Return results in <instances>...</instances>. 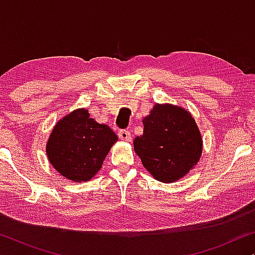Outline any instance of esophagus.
Wrapping results in <instances>:
<instances>
[{"label": "esophagus", "mask_w": 255, "mask_h": 255, "mask_svg": "<svg viewBox=\"0 0 255 255\" xmlns=\"http://www.w3.org/2000/svg\"><path fill=\"white\" fill-rule=\"evenodd\" d=\"M118 137H120L121 140L123 141H131V134L130 132L127 130H121L118 132Z\"/></svg>", "instance_id": "esophagus-1"}]
</instances>
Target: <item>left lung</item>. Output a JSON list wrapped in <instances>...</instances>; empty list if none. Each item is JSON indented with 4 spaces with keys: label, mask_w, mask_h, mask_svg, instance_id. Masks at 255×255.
<instances>
[{
    "label": "left lung",
    "mask_w": 255,
    "mask_h": 255,
    "mask_svg": "<svg viewBox=\"0 0 255 255\" xmlns=\"http://www.w3.org/2000/svg\"><path fill=\"white\" fill-rule=\"evenodd\" d=\"M144 132L133 140L134 152L160 182L187 175L202 155V135L189 111L173 104H154L144 120Z\"/></svg>",
    "instance_id": "1"
}]
</instances>
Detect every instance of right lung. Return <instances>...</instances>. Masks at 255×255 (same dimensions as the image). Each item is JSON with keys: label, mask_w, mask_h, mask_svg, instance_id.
<instances>
[{"label": "right lung", "mask_w": 255, "mask_h": 255, "mask_svg": "<svg viewBox=\"0 0 255 255\" xmlns=\"http://www.w3.org/2000/svg\"><path fill=\"white\" fill-rule=\"evenodd\" d=\"M118 140L106 124L89 117L87 109H76L55 124L46 144L51 165L66 179L89 181L102 167L106 156Z\"/></svg>", "instance_id": "obj_1"}]
</instances>
